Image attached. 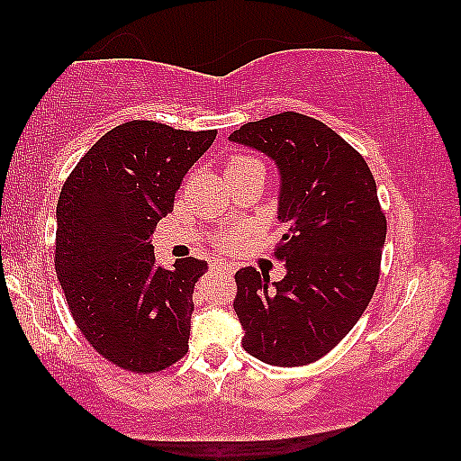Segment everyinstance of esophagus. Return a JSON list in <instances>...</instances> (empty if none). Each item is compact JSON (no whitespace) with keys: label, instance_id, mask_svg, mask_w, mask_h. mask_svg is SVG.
I'll return each instance as SVG.
<instances>
[{"label":"esophagus","instance_id":"obj_1","mask_svg":"<svg viewBox=\"0 0 461 461\" xmlns=\"http://www.w3.org/2000/svg\"><path fill=\"white\" fill-rule=\"evenodd\" d=\"M212 271L232 273V265H230V262H224V260H216V262H212Z\"/></svg>","mask_w":461,"mask_h":461}]
</instances>
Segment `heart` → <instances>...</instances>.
<instances>
[{
  "label": "heart",
  "mask_w": 461,
  "mask_h": 461,
  "mask_svg": "<svg viewBox=\"0 0 461 461\" xmlns=\"http://www.w3.org/2000/svg\"><path fill=\"white\" fill-rule=\"evenodd\" d=\"M237 171H262V163L256 157H252V154H235V157L226 160V173Z\"/></svg>",
  "instance_id": "b5f03b06"
}]
</instances>
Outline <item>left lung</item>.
<instances>
[{"label": "left lung", "instance_id": "obj_1", "mask_svg": "<svg viewBox=\"0 0 461 461\" xmlns=\"http://www.w3.org/2000/svg\"><path fill=\"white\" fill-rule=\"evenodd\" d=\"M230 140L277 163L288 226L273 249L288 271L282 282L254 267L235 275L243 349L271 366H304L348 337L379 284L387 220L375 177L356 148L298 112L243 124Z\"/></svg>", "mask_w": 461, "mask_h": 461}]
</instances>
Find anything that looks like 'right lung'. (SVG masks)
Instances as JSON below:
<instances>
[{"instance_id":"right-lung-1","label":"right lung","mask_w":461,"mask_h":461,"mask_svg":"<svg viewBox=\"0 0 461 461\" xmlns=\"http://www.w3.org/2000/svg\"><path fill=\"white\" fill-rule=\"evenodd\" d=\"M216 133L122 122L65 179L57 203V277L82 337L118 368L158 373L186 356L193 292L207 262L160 267L152 232L173 212L179 184Z\"/></svg>"}]
</instances>
